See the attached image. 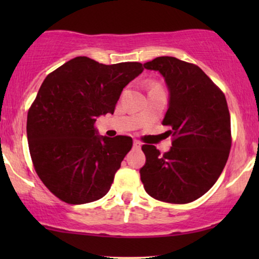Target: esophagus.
Here are the masks:
<instances>
[{
  "label": "esophagus",
  "mask_w": 259,
  "mask_h": 259,
  "mask_svg": "<svg viewBox=\"0 0 259 259\" xmlns=\"http://www.w3.org/2000/svg\"><path fill=\"white\" fill-rule=\"evenodd\" d=\"M140 146H141L140 141H138V140H134L133 141V147L134 148H140Z\"/></svg>",
  "instance_id": "esophagus-1"
}]
</instances>
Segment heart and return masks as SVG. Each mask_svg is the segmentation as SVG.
I'll list each match as a JSON object with an SVG mask.
<instances>
[{"label":"heart","instance_id":"obj_1","mask_svg":"<svg viewBox=\"0 0 259 259\" xmlns=\"http://www.w3.org/2000/svg\"><path fill=\"white\" fill-rule=\"evenodd\" d=\"M155 88H161V87H160V84H158V83H154L153 86H152V90H155Z\"/></svg>","mask_w":259,"mask_h":259}]
</instances>
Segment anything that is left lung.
<instances>
[{
    "label": "left lung",
    "instance_id": "8db88e82",
    "mask_svg": "<svg viewBox=\"0 0 259 259\" xmlns=\"http://www.w3.org/2000/svg\"><path fill=\"white\" fill-rule=\"evenodd\" d=\"M158 70L169 91L162 125L169 126L172 147L166 153L143 145L140 169L145 191L154 199L187 204L207 192L221 176L231 148V120L225 95L193 63L160 56L144 63Z\"/></svg>",
    "mask_w": 259,
    "mask_h": 259
}]
</instances>
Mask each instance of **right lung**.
I'll return each instance as SVG.
<instances>
[{
	"instance_id": "right-lung-1",
	"label": "right lung",
	"mask_w": 259,
	"mask_h": 259,
	"mask_svg": "<svg viewBox=\"0 0 259 259\" xmlns=\"http://www.w3.org/2000/svg\"><path fill=\"white\" fill-rule=\"evenodd\" d=\"M143 70L139 62L104 65L77 56L42 82L28 111V145L38 178L60 200L91 203L111 189L133 140L99 137L94 123L114 113L122 90Z\"/></svg>"
}]
</instances>
